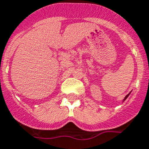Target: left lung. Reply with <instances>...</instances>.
Returning a JSON list of instances; mask_svg holds the SVG:
<instances>
[{
  "instance_id": "1",
  "label": "left lung",
  "mask_w": 149,
  "mask_h": 149,
  "mask_svg": "<svg viewBox=\"0 0 149 149\" xmlns=\"http://www.w3.org/2000/svg\"><path fill=\"white\" fill-rule=\"evenodd\" d=\"M129 94H130V93H129V94H128V95H126V96H125V98H124V100H123V101H125V100H126L127 98H128V96H129Z\"/></svg>"
}]
</instances>
